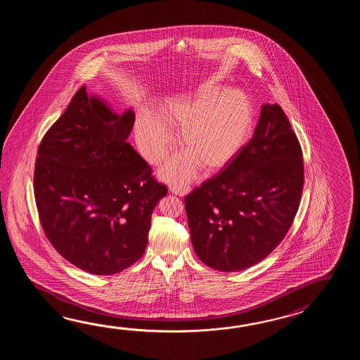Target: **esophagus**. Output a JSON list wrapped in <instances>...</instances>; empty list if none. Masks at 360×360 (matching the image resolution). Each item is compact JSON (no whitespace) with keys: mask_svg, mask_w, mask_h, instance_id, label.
<instances>
[{"mask_svg":"<svg viewBox=\"0 0 360 360\" xmlns=\"http://www.w3.org/2000/svg\"><path fill=\"white\" fill-rule=\"evenodd\" d=\"M169 191H171V193L179 195V197H185L186 194L191 193V188L189 186H181V185L180 186L179 185H174V186L169 188Z\"/></svg>","mask_w":360,"mask_h":360,"instance_id":"obj_1","label":"esophagus"}]
</instances>
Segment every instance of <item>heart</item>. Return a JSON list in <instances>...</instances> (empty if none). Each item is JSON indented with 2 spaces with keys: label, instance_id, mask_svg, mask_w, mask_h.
Masks as SVG:
<instances>
[{
  "label": "heart",
  "instance_id": "1",
  "mask_svg": "<svg viewBox=\"0 0 360 360\" xmlns=\"http://www.w3.org/2000/svg\"><path fill=\"white\" fill-rule=\"evenodd\" d=\"M255 108L243 90L205 86L194 94L172 98L160 110V117L141 112L136 121L139 144L150 163H160L169 154L171 131H179L183 155L162 169L171 183H186L198 167L206 172L225 169L237 158L252 136Z\"/></svg>",
  "mask_w": 360,
  "mask_h": 360
}]
</instances>
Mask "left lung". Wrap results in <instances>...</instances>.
<instances>
[{
    "instance_id": "left-lung-1",
    "label": "left lung",
    "mask_w": 360,
    "mask_h": 360,
    "mask_svg": "<svg viewBox=\"0 0 360 360\" xmlns=\"http://www.w3.org/2000/svg\"><path fill=\"white\" fill-rule=\"evenodd\" d=\"M302 186V153L291 123L278 104H264L245 149L184 199L199 260L228 273L264 260L291 228Z\"/></svg>"
}]
</instances>
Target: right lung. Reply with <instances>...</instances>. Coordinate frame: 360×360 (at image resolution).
Returning a JSON list of instances; mask_svg holds the SVG:
<instances>
[{"label": "right lung", "instance_id": "add662e5", "mask_svg": "<svg viewBox=\"0 0 360 360\" xmlns=\"http://www.w3.org/2000/svg\"><path fill=\"white\" fill-rule=\"evenodd\" d=\"M135 113L82 86L42 139L34 197L50 243L77 268L110 276L135 264L167 188L127 143Z\"/></svg>", "mask_w": 360, "mask_h": 360}]
</instances>
